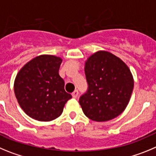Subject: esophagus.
I'll list each match as a JSON object with an SVG mask.
<instances>
[{
    "mask_svg": "<svg viewBox=\"0 0 156 156\" xmlns=\"http://www.w3.org/2000/svg\"><path fill=\"white\" fill-rule=\"evenodd\" d=\"M78 90H75V92H73L72 93V97L75 98V99H76L77 97H78Z\"/></svg>",
    "mask_w": 156,
    "mask_h": 156,
    "instance_id": "34e87169",
    "label": "esophagus"
}]
</instances>
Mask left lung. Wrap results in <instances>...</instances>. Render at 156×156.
Masks as SVG:
<instances>
[{"mask_svg": "<svg viewBox=\"0 0 156 156\" xmlns=\"http://www.w3.org/2000/svg\"><path fill=\"white\" fill-rule=\"evenodd\" d=\"M88 89L79 98L87 117L97 122L110 120L125 109L134 88L130 69L119 57L98 51L85 62Z\"/></svg>", "mask_w": 156, "mask_h": 156, "instance_id": "1", "label": "left lung"}]
</instances>
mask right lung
I'll list each match as a JSON object with an SVG mask.
<instances>
[{"label":"right lung","instance_id":"right-lung-1","mask_svg":"<svg viewBox=\"0 0 156 156\" xmlns=\"http://www.w3.org/2000/svg\"><path fill=\"white\" fill-rule=\"evenodd\" d=\"M62 59L40 55L31 60L18 73L14 90L24 112L40 121H50L61 115L71 94L64 90L59 75Z\"/></svg>","mask_w":156,"mask_h":156}]
</instances>
